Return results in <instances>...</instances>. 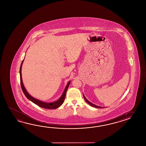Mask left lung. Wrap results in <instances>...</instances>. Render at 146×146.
<instances>
[{
  "mask_svg": "<svg viewBox=\"0 0 146 146\" xmlns=\"http://www.w3.org/2000/svg\"><path fill=\"white\" fill-rule=\"evenodd\" d=\"M83 96H84V98L85 100V101L88 103V104H89V105H90L91 106H93V107H96V108H103V107H100V106H96V105H94V104H92V103H91V102H90L89 101H88V100L85 98V97L84 95H83Z\"/></svg>",
  "mask_w": 146,
  "mask_h": 146,
  "instance_id": "obj_1",
  "label": "left lung"
}]
</instances>
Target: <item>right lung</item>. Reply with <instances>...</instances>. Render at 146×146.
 Here are the masks:
<instances>
[{
  "label": "right lung",
  "instance_id": "obj_1",
  "mask_svg": "<svg viewBox=\"0 0 146 146\" xmlns=\"http://www.w3.org/2000/svg\"><path fill=\"white\" fill-rule=\"evenodd\" d=\"M24 60H23L22 63L20 65V84H21V88L23 90V92L24 94L25 95L26 97L29 99L30 101H31L33 103L36 104L37 105H38L40 107L44 108H46V109H56L58 107H60L62 104H63V102L64 101L65 99V96H66V91L68 90L69 85L71 83V81L68 82V84L66 85L65 90L64 91V92L63 94L61 96L60 98V99L57 101H55L53 103H44L42 101H39L36 100V98L32 97L31 96H30L29 94H28V93L26 91V88H25L23 84V80H22V76H21V68H22V65H23V61Z\"/></svg>",
  "mask_w": 146,
  "mask_h": 146
}]
</instances>
